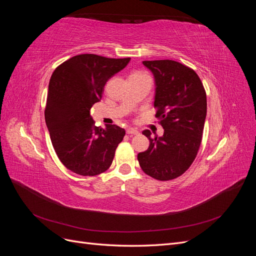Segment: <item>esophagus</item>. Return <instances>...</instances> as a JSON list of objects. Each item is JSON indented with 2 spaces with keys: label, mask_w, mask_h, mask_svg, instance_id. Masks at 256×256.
<instances>
[{
  "label": "esophagus",
  "mask_w": 256,
  "mask_h": 256,
  "mask_svg": "<svg viewBox=\"0 0 256 256\" xmlns=\"http://www.w3.org/2000/svg\"><path fill=\"white\" fill-rule=\"evenodd\" d=\"M127 134H130V136H136V134H138V129H136V128L129 127V128L127 129Z\"/></svg>",
  "instance_id": "obj_1"
}]
</instances>
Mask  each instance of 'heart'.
Wrapping results in <instances>:
<instances>
[{
    "instance_id": "obj_1",
    "label": "heart",
    "mask_w": 256,
    "mask_h": 256,
    "mask_svg": "<svg viewBox=\"0 0 256 256\" xmlns=\"http://www.w3.org/2000/svg\"><path fill=\"white\" fill-rule=\"evenodd\" d=\"M131 76H147V74H142V72H136V74H131Z\"/></svg>"
}]
</instances>
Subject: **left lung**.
<instances>
[{
	"instance_id": "left-lung-1",
	"label": "left lung",
	"mask_w": 256,
	"mask_h": 256,
	"mask_svg": "<svg viewBox=\"0 0 256 256\" xmlns=\"http://www.w3.org/2000/svg\"><path fill=\"white\" fill-rule=\"evenodd\" d=\"M142 63L154 76V106L164 132L152 138L150 130L143 131L150 146L138 154V160L154 180H174L187 171L198 154L207 113L206 92L196 72L178 62Z\"/></svg>"
}]
</instances>
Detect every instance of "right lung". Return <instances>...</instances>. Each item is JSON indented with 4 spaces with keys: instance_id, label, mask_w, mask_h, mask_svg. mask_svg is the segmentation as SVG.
<instances>
[{
    "instance_id": "obj_1",
    "label": "right lung",
    "mask_w": 256,
    "mask_h": 256,
    "mask_svg": "<svg viewBox=\"0 0 256 256\" xmlns=\"http://www.w3.org/2000/svg\"><path fill=\"white\" fill-rule=\"evenodd\" d=\"M129 60L80 54L64 62L51 76L46 124L58 159L76 174L95 176L112 164L125 129L95 126L90 110L100 102L108 80Z\"/></svg>"
}]
</instances>
